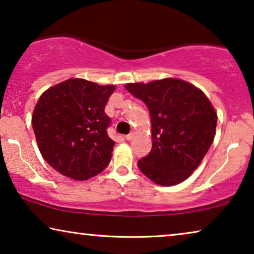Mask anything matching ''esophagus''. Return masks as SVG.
<instances>
[{
	"instance_id": "34e87169",
	"label": "esophagus",
	"mask_w": 254,
	"mask_h": 254,
	"mask_svg": "<svg viewBox=\"0 0 254 254\" xmlns=\"http://www.w3.org/2000/svg\"><path fill=\"white\" fill-rule=\"evenodd\" d=\"M133 137H134V133H130V134H128L127 136H126V140L127 141H130V140H133Z\"/></svg>"
}]
</instances>
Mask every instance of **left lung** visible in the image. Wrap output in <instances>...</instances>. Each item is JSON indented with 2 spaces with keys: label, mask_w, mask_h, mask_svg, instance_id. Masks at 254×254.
<instances>
[{
  "label": "left lung",
  "mask_w": 254,
  "mask_h": 254,
  "mask_svg": "<svg viewBox=\"0 0 254 254\" xmlns=\"http://www.w3.org/2000/svg\"><path fill=\"white\" fill-rule=\"evenodd\" d=\"M151 120L152 148L138 169L151 182L173 186L197 169L215 137L217 114L210 100L192 83L178 78L127 83Z\"/></svg>",
  "instance_id": "8db88e82"
}]
</instances>
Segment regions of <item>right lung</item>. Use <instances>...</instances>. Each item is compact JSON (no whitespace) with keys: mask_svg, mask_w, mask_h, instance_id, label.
Returning a JSON list of instances; mask_svg holds the SVG:
<instances>
[{"mask_svg":"<svg viewBox=\"0 0 254 254\" xmlns=\"http://www.w3.org/2000/svg\"><path fill=\"white\" fill-rule=\"evenodd\" d=\"M116 85L69 78L47 89L33 110L32 127L40 154L52 168L79 182L109 165L116 144L104 110Z\"/></svg>","mask_w":254,"mask_h":254,"instance_id":"obj_1","label":"right lung"}]
</instances>
